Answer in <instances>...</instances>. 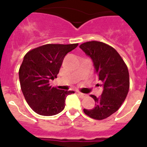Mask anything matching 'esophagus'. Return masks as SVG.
I'll return each instance as SVG.
<instances>
[{
    "label": "esophagus",
    "instance_id": "1",
    "mask_svg": "<svg viewBox=\"0 0 147 147\" xmlns=\"http://www.w3.org/2000/svg\"><path fill=\"white\" fill-rule=\"evenodd\" d=\"M78 94H79V96H80V97H82V98H83V97H85V96H86V94H85V93H81V92H79V91H78Z\"/></svg>",
    "mask_w": 147,
    "mask_h": 147
}]
</instances>
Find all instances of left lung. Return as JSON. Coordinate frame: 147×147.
<instances>
[{"label":"left lung","mask_w":147,"mask_h":147,"mask_svg":"<svg viewBox=\"0 0 147 147\" xmlns=\"http://www.w3.org/2000/svg\"><path fill=\"white\" fill-rule=\"evenodd\" d=\"M80 48L91 58L103 87L100 96L90 95L96 102L95 107L83 110L89 117L102 120L116 112L124 102L129 88L128 68L116 50L107 44L90 41L81 44Z\"/></svg>","instance_id":"obj_1"}]
</instances>
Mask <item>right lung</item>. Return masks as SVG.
<instances>
[{
	"label": "right lung",
	"mask_w": 147,
	"mask_h": 147,
	"mask_svg": "<svg viewBox=\"0 0 147 147\" xmlns=\"http://www.w3.org/2000/svg\"><path fill=\"white\" fill-rule=\"evenodd\" d=\"M77 45L46 44L24 56L19 70L20 88L28 105L39 115L58 114L64 110L67 95L74 93L51 87L49 82L57 78L65 55Z\"/></svg>",
	"instance_id": "add662e5"
}]
</instances>
